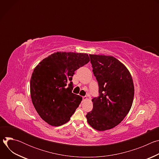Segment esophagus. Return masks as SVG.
<instances>
[{
  "mask_svg": "<svg viewBox=\"0 0 159 159\" xmlns=\"http://www.w3.org/2000/svg\"><path fill=\"white\" fill-rule=\"evenodd\" d=\"M87 96H84V97H83V100H87Z\"/></svg>",
  "mask_w": 159,
  "mask_h": 159,
  "instance_id": "esophagus-1",
  "label": "esophagus"
}]
</instances>
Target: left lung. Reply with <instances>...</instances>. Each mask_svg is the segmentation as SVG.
Masks as SVG:
<instances>
[{"instance_id":"1","label":"left lung","mask_w":159,"mask_h":159,"mask_svg":"<svg viewBox=\"0 0 159 159\" xmlns=\"http://www.w3.org/2000/svg\"><path fill=\"white\" fill-rule=\"evenodd\" d=\"M89 56L99 96L92 99L93 109L87 114V121L94 129L105 131L119 125L129 112L134 93L133 82L126 66L115 57Z\"/></svg>"}]
</instances>
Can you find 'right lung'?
Segmentation results:
<instances>
[{
    "instance_id": "obj_1",
    "label": "right lung",
    "mask_w": 159,
    "mask_h": 159,
    "mask_svg": "<svg viewBox=\"0 0 159 159\" xmlns=\"http://www.w3.org/2000/svg\"><path fill=\"white\" fill-rule=\"evenodd\" d=\"M90 61L87 53L55 52L35 67L30 80L32 102L41 118L53 126L70 120L82 100L72 93L74 72Z\"/></svg>"
}]
</instances>
